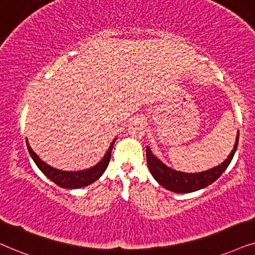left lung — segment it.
I'll list each match as a JSON object with an SVG mask.
<instances>
[{"instance_id":"1","label":"left lung","mask_w":255,"mask_h":255,"mask_svg":"<svg viewBox=\"0 0 255 255\" xmlns=\"http://www.w3.org/2000/svg\"><path fill=\"white\" fill-rule=\"evenodd\" d=\"M239 142V131H238L237 140L233 150L221 165H219L214 168H211L205 172L199 173H183L180 170H175L170 167L166 166L162 161H160L157 157L151 153L149 147L146 148V156L148 168H149L153 178L160 183L161 186L165 187L168 191L174 193H192L199 189L205 188L213 183L215 180H218L221 176V174L226 170L228 165L233 159L235 150L238 148Z\"/></svg>"}]
</instances>
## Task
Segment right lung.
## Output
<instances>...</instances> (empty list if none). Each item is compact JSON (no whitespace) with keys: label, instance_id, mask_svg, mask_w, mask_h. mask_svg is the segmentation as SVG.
Wrapping results in <instances>:
<instances>
[{"label":"right lung","instance_id":"right-lung-1","mask_svg":"<svg viewBox=\"0 0 255 255\" xmlns=\"http://www.w3.org/2000/svg\"><path fill=\"white\" fill-rule=\"evenodd\" d=\"M117 141V137L113 140L111 146L106 151L105 156L102 157V160L100 162L96 163L94 167H90L88 169L83 170H77V172H66V170L56 169L54 167L47 165L44 161H42L40 157L37 156L36 153H34L31 147L29 146L28 140H27V147L28 151L30 154L31 159L34 160V162L36 163L38 169L41 170L48 179H50L54 183H56L57 186L62 187V188H68V189H75V188H82L90 185V183L95 182L102 174L105 173L106 168L108 167L109 161H111L112 156V149L113 144Z\"/></svg>","mask_w":255,"mask_h":255}]
</instances>
